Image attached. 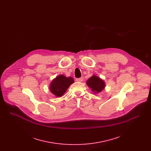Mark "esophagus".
Segmentation results:
<instances>
[{
    "label": "esophagus",
    "instance_id": "34e87169",
    "mask_svg": "<svg viewBox=\"0 0 151 151\" xmlns=\"http://www.w3.org/2000/svg\"><path fill=\"white\" fill-rule=\"evenodd\" d=\"M83 79L82 78L76 79V81H78V82H81V81H83Z\"/></svg>",
    "mask_w": 151,
    "mask_h": 151
}]
</instances>
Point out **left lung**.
I'll use <instances>...</instances> for the list:
<instances>
[{
	"label": "left lung",
	"mask_w": 151,
	"mask_h": 151,
	"mask_svg": "<svg viewBox=\"0 0 151 151\" xmlns=\"http://www.w3.org/2000/svg\"><path fill=\"white\" fill-rule=\"evenodd\" d=\"M86 84L95 93H100L105 87V82L95 75L91 76L86 81Z\"/></svg>",
	"instance_id": "1"
}]
</instances>
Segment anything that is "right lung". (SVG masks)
I'll use <instances>...</instances> for the list:
<instances>
[{"mask_svg": "<svg viewBox=\"0 0 151 151\" xmlns=\"http://www.w3.org/2000/svg\"><path fill=\"white\" fill-rule=\"evenodd\" d=\"M73 82L74 80L71 77L67 78L65 75H60L51 81L50 86V91L57 97H61Z\"/></svg>", "mask_w": 151, "mask_h": 151, "instance_id": "right-lung-1", "label": "right lung"}]
</instances>
